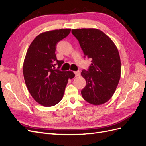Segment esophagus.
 <instances>
[{"label": "esophagus", "mask_w": 146, "mask_h": 146, "mask_svg": "<svg viewBox=\"0 0 146 146\" xmlns=\"http://www.w3.org/2000/svg\"><path fill=\"white\" fill-rule=\"evenodd\" d=\"M74 72L75 74H76V77H78V76H79L80 75V71H75Z\"/></svg>", "instance_id": "esophagus-1"}]
</instances>
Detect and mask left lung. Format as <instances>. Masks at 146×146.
Wrapping results in <instances>:
<instances>
[{
	"mask_svg": "<svg viewBox=\"0 0 146 146\" xmlns=\"http://www.w3.org/2000/svg\"><path fill=\"white\" fill-rule=\"evenodd\" d=\"M85 56L92 59L88 70H83L85 87L81 91L86 102L94 105L107 102L115 92L121 78V59L115 44L99 29H72Z\"/></svg>",
	"mask_w": 146,
	"mask_h": 146,
	"instance_id": "obj_1",
	"label": "left lung"
}]
</instances>
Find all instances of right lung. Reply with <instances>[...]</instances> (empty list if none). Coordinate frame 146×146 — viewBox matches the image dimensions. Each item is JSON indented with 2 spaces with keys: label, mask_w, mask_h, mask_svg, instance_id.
I'll use <instances>...</instances> for the list:
<instances>
[{
  "label": "right lung",
  "mask_w": 146,
  "mask_h": 146,
  "mask_svg": "<svg viewBox=\"0 0 146 146\" xmlns=\"http://www.w3.org/2000/svg\"><path fill=\"white\" fill-rule=\"evenodd\" d=\"M70 29L47 31L38 35L30 44L23 64L27 89L35 100L44 107L56 105L63 98L68 80L75 77L71 70L61 71L64 61L56 59V45L69 34Z\"/></svg>",
  "instance_id": "obj_1"
}]
</instances>
